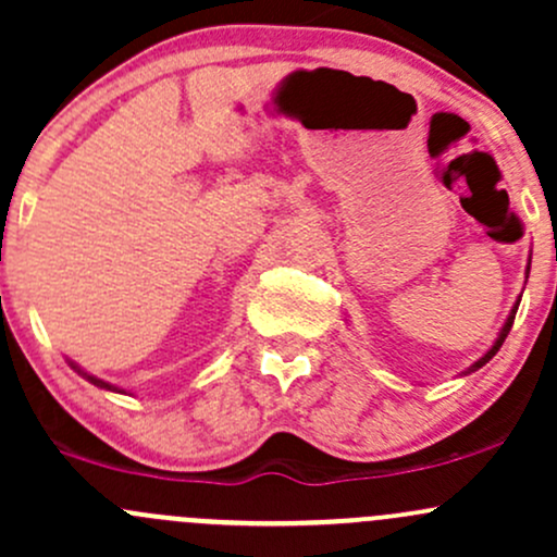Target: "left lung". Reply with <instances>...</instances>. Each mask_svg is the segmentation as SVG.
Returning <instances> with one entry per match:
<instances>
[{"mask_svg": "<svg viewBox=\"0 0 557 557\" xmlns=\"http://www.w3.org/2000/svg\"><path fill=\"white\" fill-rule=\"evenodd\" d=\"M529 271H531V260H529V265H525V278H529ZM518 305H520V297H518V300H516V305H512L510 315H507L505 326H502V329H499V337H496V339H494V345H492V348H488L486 352H483V356H481V358H478V361H475V363H472V367L468 369V372H462V374L478 372V369H481V367H483V363H488V361H492V358L496 356V350H499V348H502V343H505V337H507V334H510V329H512V321H516V313H518Z\"/></svg>", "mask_w": 557, "mask_h": 557, "instance_id": "1", "label": "left lung"}]
</instances>
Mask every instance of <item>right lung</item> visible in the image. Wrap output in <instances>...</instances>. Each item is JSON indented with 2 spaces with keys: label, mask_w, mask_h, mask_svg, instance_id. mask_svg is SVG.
<instances>
[{
  "label": "right lung",
  "mask_w": 557,
  "mask_h": 557,
  "mask_svg": "<svg viewBox=\"0 0 557 557\" xmlns=\"http://www.w3.org/2000/svg\"><path fill=\"white\" fill-rule=\"evenodd\" d=\"M71 363V369H76V372H79L82 376H85V380H89L92 382L95 387H100V391H111V393H124L122 387H116V385H111V382H106V380H100V376H95V374H87L85 369L79 367V363H74V361H69Z\"/></svg>",
  "instance_id": "1"
}]
</instances>
